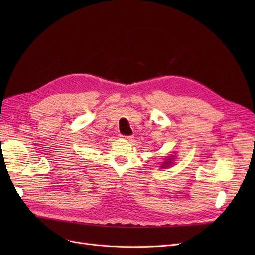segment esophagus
<instances>
[{"label":"esophagus","instance_id":"34e87169","mask_svg":"<svg viewBox=\"0 0 255 255\" xmlns=\"http://www.w3.org/2000/svg\"><path fill=\"white\" fill-rule=\"evenodd\" d=\"M122 136L123 138H125V139H127V140H132L133 139V136L132 135H128V136H125V135H121Z\"/></svg>","mask_w":255,"mask_h":255}]
</instances>
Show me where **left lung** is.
<instances>
[{
  "instance_id": "1",
  "label": "left lung",
  "mask_w": 255,
  "mask_h": 255,
  "mask_svg": "<svg viewBox=\"0 0 255 255\" xmlns=\"http://www.w3.org/2000/svg\"><path fill=\"white\" fill-rule=\"evenodd\" d=\"M170 162H171V161H166V162H164V165H163L162 167H166V166H168V164H170Z\"/></svg>"
}]
</instances>
